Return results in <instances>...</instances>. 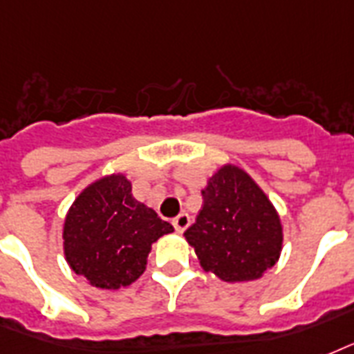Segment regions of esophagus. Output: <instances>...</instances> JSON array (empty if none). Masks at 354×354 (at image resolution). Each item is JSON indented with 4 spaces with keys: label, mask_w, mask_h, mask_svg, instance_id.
Segmentation results:
<instances>
[{
    "label": "esophagus",
    "mask_w": 354,
    "mask_h": 354,
    "mask_svg": "<svg viewBox=\"0 0 354 354\" xmlns=\"http://www.w3.org/2000/svg\"><path fill=\"white\" fill-rule=\"evenodd\" d=\"M171 223H174L175 231H177V232L186 231V227L190 225V216L186 214V212H180L177 218H174V221H171Z\"/></svg>",
    "instance_id": "obj_1"
}]
</instances>
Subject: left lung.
<instances>
[{"mask_svg": "<svg viewBox=\"0 0 354 354\" xmlns=\"http://www.w3.org/2000/svg\"><path fill=\"white\" fill-rule=\"evenodd\" d=\"M203 208L185 232L207 273L223 282L260 279L282 251L281 216L251 175L223 164L208 177Z\"/></svg>", "mask_w": 354, "mask_h": 354, "instance_id": "8db88e82", "label": "left lung"}]
</instances>
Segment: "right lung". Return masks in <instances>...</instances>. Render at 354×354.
Masks as SVG:
<instances>
[{
    "label": "right lung",
    "mask_w": 354,
    "mask_h": 354,
    "mask_svg": "<svg viewBox=\"0 0 354 354\" xmlns=\"http://www.w3.org/2000/svg\"><path fill=\"white\" fill-rule=\"evenodd\" d=\"M169 232L168 221L134 199L125 174L114 171L90 183L68 208L64 259L95 288L118 290L146 271L151 245Z\"/></svg>",
    "instance_id": "add662e5"
}]
</instances>
